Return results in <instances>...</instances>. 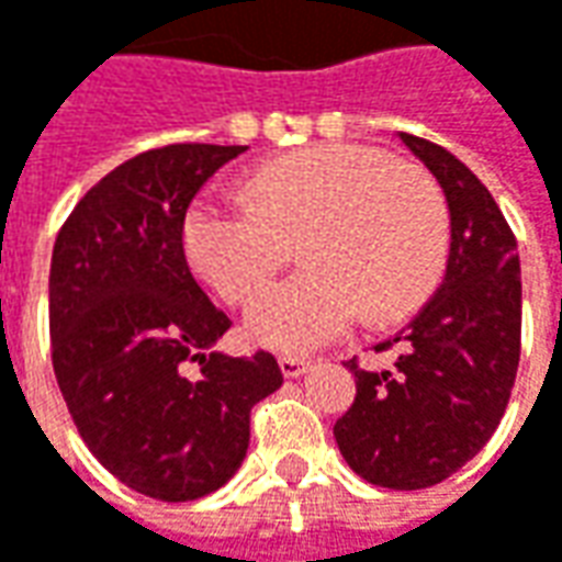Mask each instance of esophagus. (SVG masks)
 Masks as SVG:
<instances>
[{"instance_id": "obj_1", "label": "esophagus", "mask_w": 562, "mask_h": 562, "mask_svg": "<svg viewBox=\"0 0 562 562\" xmlns=\"http://www.w3.org/2000/svg\"><path fill=\"white\" fill-rule=\"evenodd\" d=\"M278 366H281V375L284 378H300L313 369V362H310V359H300V357H281L278 359Z\"/></svg>"}]
</instances>
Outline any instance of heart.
Instances as JSON below:
<instances>
[{
    "label": "heart",
    "mask_w": 562,
    "mask_h": 562,
    "mask_svg": "<svg viewBox=\"0 0 562 562\" xmlns=\"http://www.w3.org/2000/svg\"><path fill=\"white\" fill-rule=\"evenodd\" d=\"M256 205L200 193L187 205L181 247L190 269L227 303H244L300 240L310 266L259 293L249 340L310 353L362 313L397 318L441 281L450 222L438 184L413 165L357 143H318L262 165Z\"/></svg>",
    "instance_id": "b5f03b06"
}]
</instances>
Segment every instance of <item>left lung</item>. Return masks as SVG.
<instances>
[{
	"label": "left lung",
	"instance_id": "left-lung-1",
	"mask_svg": "<svg viewBox=\"0 0 562 562\" xmlns=\"http://www.w3.org/2000/svg\"><path fill=\"white\" fill-rule=\"evenodd\" d=\"M400 140L443 190L447 271L413 322L375 347H397L391 369L347 362L357 400L335 441L366 482L419 491L469 463L504 419L519 369L522 281L516 237L487 187L438 143Z\"/></svg>",
	"mask_w": 562,
	"mask_h": 562
}]
</instances>
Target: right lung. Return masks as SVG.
I'll return each mask as SVG.
<instances>
[{"instance_id": "right-lung-1", "label": "right lung", "mask_w": 562, "mask_h": 562, "mask_svg": "<svg viewBox=\"0 0 562 562\" xmlns=\"http://www.w3.org/2000/svg\"><path fill=\"white\" fill-rule=\"evenodd\" d=\"M247 146L175 143L83 193L53 247V369L90 453L146 497L181 504L225 485L249 447V409L281 387L271 353L215 344L231 318L187 269L196 190Z\"/></svg>"}]
</instances>
